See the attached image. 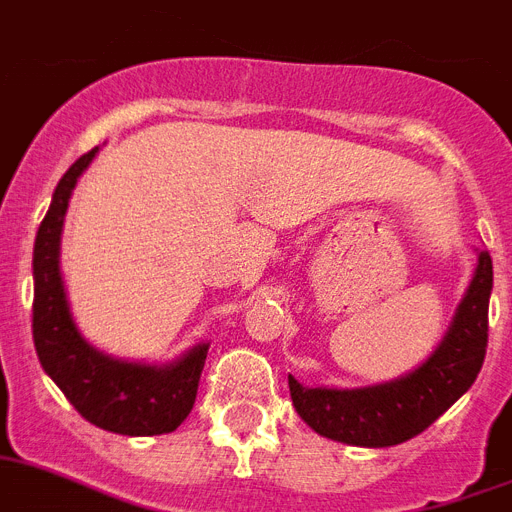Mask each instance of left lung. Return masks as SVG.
<instances>
[{
	"label": "left lung",
	"instance_id": "left-lung-1",
	"mask_svg": "<svg viewBox=\"0 0 512 512\" xmlns=\"http://www.w3.org/2000/svg\"><path fill=\"white\" fill-rule=\"evenodd\" d=\"M492 259L479 251L474 277L443 342L417 370L365 388H305L290 375L295 412L336 443L388 448L414 438L476 381L487 355Z\"/></svg>",
	"mask_w": 512,
	"mask_h": 512
}]
</instances>
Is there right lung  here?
Returning <instances> with one entry per match:
<instances>
[{
    "mask_svg": "<svg viewBox=\"0 0 512 512\" xmlns=\"http://www.w3.org/2000/svg\"><path fill=\"white\" fill-rule=\"evenodd\" d=\"M95 150L74 160L61 176L33 248V342L41 368L69 404L95 427L119 435H163L189 417L196 401L209 344H196L168 365L113 360L87 344L72 318L61 279V227L77 178L93 163Z\"/></svg>",
    "mask_w": 512,
    "mask_h": 512,
    "instance_id": "add662e5",
    "label": "right lung"
}]
</instances>
